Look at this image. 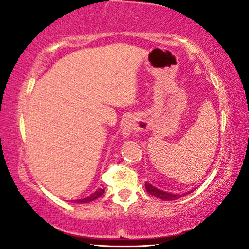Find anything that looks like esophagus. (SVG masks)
<instances>
[{
	"label": "esophagus",
	"instance_id": "esophagus-1",
	"mask_svg": "<svg viewBox=\"0 0 249 249\" xmlns=\"http://www.w3.org/2000/svg\"><path fill=\"white\" fill-rule=\"evenodd\" d=\"M132 125H134V120H132L131 117H125L124 120V124H122V135L124 137H128L130 135V132L132 130Z\"/></svg>",
	"mask_w": 249,
	"mask_h": 249
}]
</instances>
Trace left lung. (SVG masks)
Returning <instances> with one entry per match:
<instances>
[{
	"label": "left lung",
	"instance_id": "1",
	"mask_svg": "<svg viewBox=\"0 0 249 249\" xmlns=\"http://www.w3.org/2000/svg\"><path fill=\"white\" fill-rule=\"evenodd\" d=\"M145 188L147 190L148 194H151L152 196L154 197H158L160 199H163V200H176V199H179L180 197H183L186 196L188 193H185V194H177V193H173L171 190H165L161 188V187L154 185L153 182H146L145 183Z\"/></svg>",
	"mask_w": 249,
	"mask_h": 249
}]
</instances>
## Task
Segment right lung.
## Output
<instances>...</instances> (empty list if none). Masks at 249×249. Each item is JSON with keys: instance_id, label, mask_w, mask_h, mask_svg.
I'll use <instances>...</instances> for the list:
<instances>
[{"instance_id": "right-lung-1", "label": "right lung", "mask_w": 249, "mask_h": 249, "mask_svg": "<svg viewBox=\"0 0 249 249\" xmlns=\"http://www.w3.org/2000/svg\"><path fill=\"white\" fill-rule=\"evenodd\" d=\"M103 193H104V189L100 188V189H97L96 192H95V193L91 194V195H89V196H88V197H86V198L77 199V200H74V202H76V203H79V204H84V203H90V202H93V200H95V199L100 198V197H101L102 195H103Z\"/></svg>"}]
</instances>
